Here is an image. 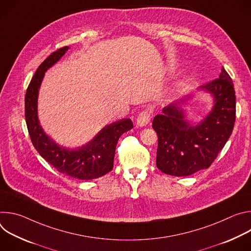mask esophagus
<instances>
[{
  "label": "esophagus",
  "instance_id": "esophagus-1",
  "mask_svg": "<svg viewBox=\"0 0 251 251\" xmlns=\"http://www.w3.org/2000/svg\"><path fill=\"white\" fill-rule=\"evenodd\" d=\"M150 119H151V113L148 111H143L138 115L136 124L139 127H145L150 122Z\"/></svg>",
  "mask_w": 251,
  "mask_h": 251
}]
</instances>
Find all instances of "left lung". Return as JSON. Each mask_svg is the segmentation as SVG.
Here are the masks:
<instances>
[{
    "label": "left lung",
    "instance_id": "8db88e82",
    "mask_svg": "<svg viewBox=\"0 0 251 251\" xmlns=\"http://www.w3.org/2000/svg\"><path fill=\"white\" fill-rule=\"evenodd\" d=\"M201 91L213 98V106L201 121H190L186 107ZM234 93L232 80L223 67L219 78L164 107L152 124L158 134V169L175 176L207 169L231 135L235 121Z\"/></svg>",
    "mask_w": 251,
    "mask_h": 251
}]
</instances>
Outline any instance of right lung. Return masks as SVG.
Returning a JSON list of instances; mask_svg holds the SVG:
<instances>
[{
    "label": "right lung",
    "mask_w": 251,
    "mask_h": 251,
    "mask_svg": "<svg viewBox=\"0 0 251 251\" xmlns=\"http://www.w3.org/2000/svg\"><path fill=\"white\" fill-rule=\"evenodd\" d=\"M69 50L64 47L52 52L37 69L25 98V122L39 154L59 173L78 180L88 181L102 176L113 169L116 145L121 135L133 128L129 118L104 126L89 142L75 148L63 147L43 129L38 112L39 92L47 70L53 66Z\"/></svg>",
    "instance_id": "right-lung-1"
}]
</instances>
